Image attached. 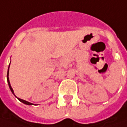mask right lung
<instances>
[{"instance_id": "obj_1", "label": "right lung", "mask_w": 127, "mask_h": 127, "mask_svg": "<svg viewBox=\"0 0 127 127\" xmlns=\"http://www.w3.org/2000/svg\"><path fill=\"white\" fill-rule=\"evenodd\" d=\"M11 64V63H10ZM9 67H10V64H9V66H8V72H7V81H8V86H9V88H10V90H11V91L12 92V93L16 96V95L14 94V92H13V88H12L11 86V83H10V81H9V78H8V75H9ZM18 99H19V101H21V102H22V103H24V104H26V105H34L33 103H30V102H29V101H26L25 100H23V99H21V98H19L18 97H16Z\"/></svg>"}]
</instances>
